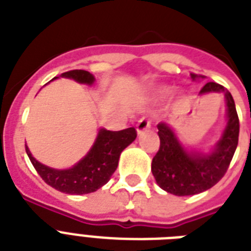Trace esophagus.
Segmentation results:
<instances>
[{
  "label": "esophagus",
  "instance_id": "34e87169",
  "mask_svg": "<svg viewBox=\"0 0 251 251\" xmlns=\"http://www.w3.org/2000/svg\"><path fill=\"white\" fill-rule=\"evenodd\" d=\"M151 127V120L149 117H142L137 124V131L138 134H143L146 130Z\"/></svg>",
  "mask_w": 251,
  "mask_h": 251
}]
</instances>
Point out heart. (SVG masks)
Segmentation results:
<instances>
[{"instance_id": "obj_1", "label": "heart", "mask_w": 251, "mask_h": 251, "mask_svg": "<svg viewBox=\"0 0 251 251\" xmlns=\"http://www.w3.org/2000/svg\"><path fill=\"white\" fill-rule=\"evenodd\" d=\"M169 92H171V90H168V88H163V90L159 91V95H160V96H167Z\"/></svg>"}]
</instances>
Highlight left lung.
Masks as SVG:
<instances>
[{"instance_id": "8db88e82", "label": "left lung", "mask_w": 251, "mask_h": 251, "mask_svg": "<svg viewBox=\"0 0 251 251\" xmlns=\"http://www.w3.org/2000/svg\"><path fill=\"white\" fill-rule=\"evenodd\" d=\"M197 79V74H191ZM224 92L228 112V124L220 141L211 153L186 152L167 124L157 125L160 147L153 156L151 171L157 185L171 194L194 195L208 190L220 181L228 171L238 145L240 121L232 95L222 84L208 82L199 94Z\"/></svg>"}]
</instances>
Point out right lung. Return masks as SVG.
Instances as JSON below:
<instances>
[{
    "label": "right lung",
    "mask_w": 251,
    "mask_h": 251,
    "mask_svg": "<svg viewBox=\"0 0 251 251\" xmlns=\"http://www.w3.org/2000/svg\"><path fill=\"white\" fill-rule=\"evenodd\" d=\"M61 76L72 78L79 83L92 84L94 75L86 70H70L62 73ZM57 78V76H56ZM137 138L134 127L109 131L101 129L90 152L70 169H53L41 164L31 155L25 146V152L33 168L49 186L66 194H88L104 186L117 169L120 155Z\"/></svg>",
    "instance_id": "1"
}]
</instances>
